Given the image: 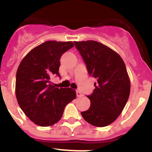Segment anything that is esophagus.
Segmentation results:
<instances>
[{
  "label": "esophagus",
  "instance_id": "esophagus-1",
  "mask_svg": "<svg viewBox=\"0 0 152 152\" xmlns=\"http://www.w3.org/2000/svg\"><path fill=\"white\" fill-rule=\"evenodd\" d=\"M76 95H77V97H80V96H82V94H81V92L79 91H76Z\"/></svg>",
  "mask_w": 152,
  "mask_h": 152
}]
</instances>
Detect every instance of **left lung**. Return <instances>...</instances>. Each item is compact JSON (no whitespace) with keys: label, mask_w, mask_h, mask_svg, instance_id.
<instances>
[{"label":"left lung","mask_w":152,"mask_h":152,"mask_svg":"<svg viewBox=\"0 0 152 152\" xmlns=\"http://www.w3.org/2000/svg\"><path fill=\"white\" fill-rule=\"evenodd\" d=\"M88 68L96 79L91 107L81 112L85 121L96 127L113 123L123 112L130 94V80L126 64L117 52L94 40L74 42Z\"/></svg>","instance_id":"obj_1"}]
</instances>
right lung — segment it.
<instances>
[{"mask_svg":"<svg viewBox=\"0 0 152 152\" xmlns=\"http://www.w3.org/2000/svg\"><path fill=\"white\" fill-rule=\"evenodd\" d=\"M74 45L70 41H46L28 52L19 65L16 96L21 110L35 124H56L65 106L76 98L75 90L56 88L50 81L52 75L59 76L61 56Z\"/></svg>","mask_w":152,"mask_h":152,"instance_id":"add662e5","label":"right lung"}]
</instances>
